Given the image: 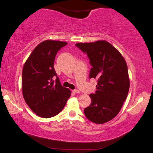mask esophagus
<instances>
[{
  "instance_id": "obj_1",
  "label": "esophagus",
  "mask_w": 153,
  "mask_h": 153,
  "mask_svg": "<svg viewBox=\"0 0 153 153\" xmlns=\"http://www.w3.org/2000/svg\"><path fill=\"white\" fill-rule=\"evenodd\" d=\"M73 93H76H76L79 94V93H80V91H79V90H76H76H74V91H73Z\"/></svg>"
}]
</instances>
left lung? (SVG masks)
<instances>
[{
	"mask_svg": "<svg viewBox=\"0 0 153 153\" xmlns=\"http://www.w3.org/2000/svg\"><path fill=\"white\" fill-rule=\"evenodd\" d=\"M87 54L92 68L90 78L97 79V91L91 94V104L84 108L86 118L103 124L115 118L126 100L129 89L127 65L118 49L105 40L76 43Z\"/></svg>",
	"mask_w": 153,
	"mask_h": 153,
	"instance_id": "8db88e82",
	"label": "left lung"
}]
</instances>
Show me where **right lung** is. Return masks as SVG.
<instances>
[{"instance_id": "obj_1", "label": "right lung", "mask_w": 153, "mask_h": 153, "mask_svg": "<svg viewBox=\"0 0 153 153\" xmlns=\"http://www.w3.org/2000/svg\"><path fill=\"white\" fill-rule=\"evenodd\" d=\"M67 44L43 41L35 48L23 68V97L30 109L42 118L58 115L71 95L70 90L60 84L53 68L56 53Z\"/></svg>"}]
</instances>
